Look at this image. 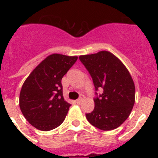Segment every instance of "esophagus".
<instances>
[{
  "instance_id": "obj_1",
  "label": "esophagus",
  "mask_w": 158,
  "mask_h": 158,
  "mask_svg": "<svg viewBox=\"0 0 158 158\" xmlns=\"http://www.w3.org/2000/svg\"><path fill=\"white\" fill-rule=\"evenodd\" d=\"M84 100V96H81V97H80V98L77 99V100H76V103H77V104H81V101H82V100Z\"/></svg>"
}]
</instances>
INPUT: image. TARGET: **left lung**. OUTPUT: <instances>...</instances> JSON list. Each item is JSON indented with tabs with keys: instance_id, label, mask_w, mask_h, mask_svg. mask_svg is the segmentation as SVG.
Returning <instances> with one entry per match:
<instances>
[{
	"instance_id": "8db88e82",
	"label": "left lung",
	"mask_w": 158,
	"mask_h": 158,
	"mask_svg": "<svg viewBox=\"0 0 158 158\" xmlns=\"http://www.w3.org/2000/svg\"><path fill=\"white\" fill-rule=\"evenodd\" d=\"M93 79L95 107L85 114L88 121L103 131L118 127L131 114L135 104V87L125 65L108 51L79 57ZM100 89L101 94H97Z\"/></svg>"
}]
</instances>
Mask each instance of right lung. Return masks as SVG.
<instances>
[{"instance_id": "obj_1", "label": "right lung", "mask_w": 158, "mask_h": 158, "mask_svg": "<svg viewBox=\"0 0 158 158\" xmlns=\"http://www.w3.org/2000/svg\"><path fill=\"white\" fill-rule=\"evenodd\" d=\"M77 60V56L51 54L23 83L19 107L29 123L37 129L51 131L65 120L71 104L64 100L62 79Z\"/></svg>"}]
</instances>
